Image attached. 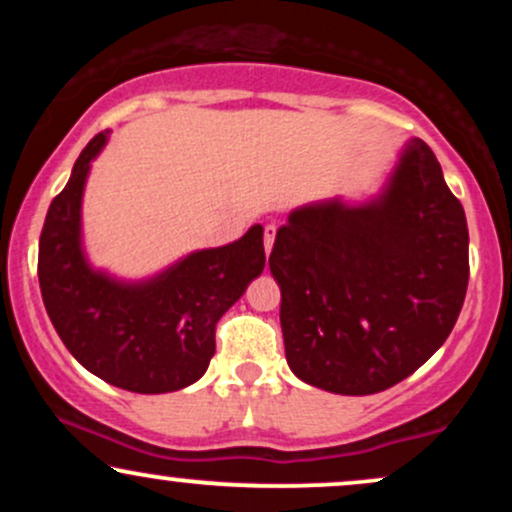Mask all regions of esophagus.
Listing matches in <instances>:
<instances>
[{
    "label": "esophagus",
    "mask_w": 512,
    "mask_h": 512,
    "mask_svg": "<svg viewBox=\"0 0 512 512\" xmlns=\"http://www.w3.org/2000/svg\"><path fill=\"white\" fill-rule=\"evenodd\" d=\"M274 238H276V223H267V226H264V250H267V255L272 252Z\"/></svg>",
    "instance_id": "esophagus-1"
}]
</instances>
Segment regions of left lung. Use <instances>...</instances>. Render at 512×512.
Returning <instances> with one entry per match:
<instances>
[{"mask_svg":"<svg viewBox=\"0 0 512 512\" xmlns=\"http://www.w3.org/2000/svg\"><path fill=\"white\" fill-rule=\"evenodd\" d=\"M269 269L293 373L337 395H375L424 366L455 327L467 219L431 146L414 139L378 202L293 211Z\"/></svg>","mask_w":512,"mask_h":512,"instance_id":"obj_1","label":"left lung"}]
</instances>
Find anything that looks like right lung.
Wrapping results in <instances>:
<instances>
[{
	"instance_id": "add662e5",
	"label": "right lung",
	"mask_w": 512,
	"mask_h": 512,
	"mask_svg": "<svg viewBox=\"0 0 512 512\" xmlns=\"http://www.w3.org/2000/svg\"><path fill=\"white\" fill-rule=\"evenodd\" d=\"M101 132L76 158L67 187L52 199L38 248L45 310L76 361L105 383L139 395L192 385L216 351V322L262 274V226L175 264L149 284L125 286L88 269L79 245L81 192Z\"/></svg>"
}]
</instances>
